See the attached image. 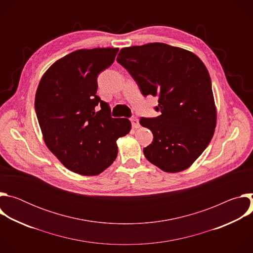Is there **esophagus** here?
Here are the masks:
<instances>
[{"label":"esophagus","mask_w":253,"mask_h":253,"mask_svg":"<svg viewBox=\"0 0 253 253\" xmlns=\"http://www.w3.org/2000/svg\"><path fill=\"white\" fill-rule=\"evenodd\" d=\"M130 121H131V123H132V127H133V128H135V129L139 128L140 124H139V121H138V119H137L136 117H131V118H130Z\"/></svg>","instance_id":"esophagus-1"}]
</instances>
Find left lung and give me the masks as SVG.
Wrapping results in <instances>:
<instances>
[{"label":"left lung","mask_w":253,"mask_h":253,"mask_svg":"<svg viewBox=\"0 0 253 253\" xmlns=\"http://www.w3.org/2000/svg\"><path fill=\"white\" fill-rule=\"evenodd\" d=\"M117 62L143 96L158 97L155 110L160 116L140 119L154 137L143 149L146 159L170 173L190 167L208 146L216 126L211 80L203 62L190 51L164 43L123 48Z\"/></svg>","instance_id":"obj_1"}]
</instances>
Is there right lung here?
<instances>
[{
	"label": "right lung",
	"instance_id": "obj_1",
	"mask_svg": "<svg viewBox=\"0 0 253 253\" xmlns=\"http://www.w3.org/2000/svg\"><path fill=\"white\" fill-rule=\"evenodd\" d=\"M118 48L81 49L56 61L43 75L35 97L43 138L69 170L93 176L117 157V139L131 130L126 118H112L97 96V77L111 66Z\"/></svg>",
	"mask_w": 253,
	"mask_h": 253
}]
</instances>
